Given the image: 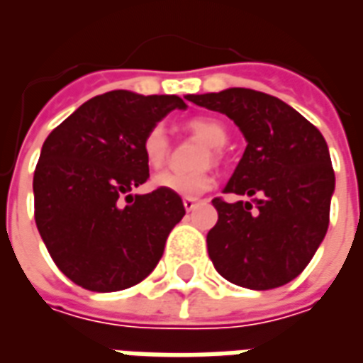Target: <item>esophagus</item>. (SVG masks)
<instances>
[{
  "label": "esophagus",
  "mask_w": 363,
  "mask_h": 363,
  "mask_svg": "<svg viewBox=\"0 0 363 363\" xmlns=\"http://www.w3.org/2000/svg\"><path fill=\"white\" fill-rule=\"evenodd\" d=\"M182 204H184V210H186V212H192L198 206V200L196 198H182Z\"/></svg>",
  "instance_id": "34e87169"
}]
</instances>
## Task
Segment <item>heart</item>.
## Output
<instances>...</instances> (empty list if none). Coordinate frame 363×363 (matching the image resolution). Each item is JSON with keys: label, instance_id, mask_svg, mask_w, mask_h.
Returning a JSON list of instances; mask_svg holds the SVG:
<instances>
[{"label": "heart", "instance_id": "obj_1", "mask_svg": "<svg viewBox=\"0 0 363 363\" xmlns=\"http://www.w3.org/2000/svg\"><path fill=\"white\" fill-rule=\"evenodd\" d=\"M186 128H189L192 134H196L200 140H204L210 147H213L210 151V157L218 159V147L225 145L228 142V130L221 124L220 120L210 118V116H196V118H190L186 122ZM142 153L145 163L151 167V169H159V167L165 163L167 153H169V138H167L165 128L161 124H155L151 126L142 140ZM210 157L206 155L202 165H208L210 163ZM153 184L161 190H167V192H173V194H179V196H198L206 190H210L213 186V177L208 171H200V173H174V171H163L159 173L155 179H153Z\"/></svg>", "mask_w": 363, "mask_h": 363}]
</instances>
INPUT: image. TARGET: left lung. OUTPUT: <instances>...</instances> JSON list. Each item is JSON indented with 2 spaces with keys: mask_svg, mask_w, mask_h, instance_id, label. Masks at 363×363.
Instances as JSON below:
<instances>
[{
  "mask_svg": "<svg viewBox=\"0 0 363 363\" xmlns=\"http://www.w3.org/2000/svg\"><path fill=\"white\" fill-rule=\"evenodd\" d=\"M186 99L229 116L247 140L223 192L252 202L212 200L218 223L206 241L213 267L241 288H280L303 272L327 235L335 192L327 142L296 108L260 91Z\"/></svg>",
  "mask_w": 363,
  "mask_h": 363,
  "instance_id": "8db88e82",
  "label": "left lung"
}]
</instances>
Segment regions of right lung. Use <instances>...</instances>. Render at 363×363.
Instances as JSON below:
<instances>
[{
  "instance_id": "right-lung-1",
  "label": "right lung",
  "mask_w": 363,
  "mask_h": 363,
  "mask_svg": "<svg viewBox=\"0 0 363 363\" xmlns=\"http://www.w3.org/2000/svg\"><path fill=\"white\" fill-rule=\"evenodd\" d=\"M174 108L177 95L111 91L54 128L36 163L35 221L56 267L91 291H118L147 278L182 220L179 194H132L150 179L142 140Z\"/></svg>"
}]
</instances>
